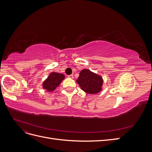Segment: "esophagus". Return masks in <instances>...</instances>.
Segmentation results:
<instances>
[{"label": "esophagus", "mask_w": 152, "mask_h": 152, "mask_svg": "<svg viewBox=\"0 0 152 152\" xmlns=\"http://www.w3.org/2000/svg\"><path fill=\"white\" fill-rule=\"evenodd\" d=\"M68 78H70V79H73V75H68Z\"/></svg>", "instance_id": "obj_1"}]
</instances>
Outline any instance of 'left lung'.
<instances>
[{
    "label": "left lung",
    "instance_id": "1",
    "mask_svg": "<svg viewBox=\"0 0 152 152\" xmlns=\"http://www.w3.org/2000/svg\"><path fill=\"white\" fill-rule=\"evenodd\" d=\"M76 82L82 90L90 94H97L102 90L103 78L88 69H83L80 71Z\"/></svg>",
    "mask_w": 152,
    "mask_h": 152
}]
</instances>
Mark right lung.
<instances>
[{"instance_id": "1", "label": "right lung", "mask_w": 152, "mask_h": 152, "mask_svg": "<svg viewBox=\"0 0 152 152\" xmlns=\"http://www.w3.org/2000/svg\"><path fill=\"white\" fill-rule=\"evenodd\" d=\"M65 75L62 73L51 72L42 84V87L48 92H53L56 89L65 79Z\"/></svg>"}]
</instances>
